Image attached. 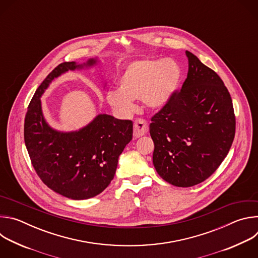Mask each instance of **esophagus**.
<instances>
[{
  "label": "esophagus",
  "mask_w": 258,
  "mask_h": 258,
  "mask_svg": "<svg viewBox=\"0 0 258 258\" xmlns=\"http://www.w3.org/2000/svg\"><path fill=\"white\" fill-rule=\"evenodd\" d=\"M147 132H148V124H147L146 120H144L142 118L137 119L134 123V137L140 138V137L146 135Z\"/></svg>",
  "instance_id": "obj_1"
}]
</instances>
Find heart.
Listing matches in <instances>:
<instances>
[{"label":"heart","mask_w":258,"mask_h":258,"mask_svg":"<svg viewBox=\"0 0 258 258\" xmlns=\"http://www.w3.org/2000/svg\"><path fill=\"white\" fill-rule=\"evenodd\" d=\"M181 79L179 65L172 59H146L127 65L117 79L118 89L106 93L107 102L122 114L135 112V100L149 109L164 107Z\"/></svg>","instance_id":"obj_1"}]
</instances>
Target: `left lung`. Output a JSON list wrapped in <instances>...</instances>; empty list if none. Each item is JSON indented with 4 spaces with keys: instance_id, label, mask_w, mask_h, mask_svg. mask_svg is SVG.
<instances>
[{
    "instance_id": "1",
    "label": "left lung",
    "mask_w": 258,
    "mask_h": 258,
    "mask_svg": "<svg viewBox=\"0 0 258 258\" xmlns=\"http://www.w3.org/2000/svg\"><path fill=\"white\" fill-rule=\"evenodd\" d=\"M187 79L150 123L157 173L175 187L208 178L228 155L236 119L231 95L212 69L186 51Z\"/></svg>"
}]
</instances>
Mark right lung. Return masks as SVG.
Returning a JSON list of instances; mask_svg holds the SVG:
<instances>
[{"label": "right lung", "mask_w": 258, "mask_h": 258, "mask_svg": "<svg viewBox=\"0 0 258 258\" xmlns=\"http://www.w3.org/2000/svg\"><path fill=\"white\" fill-rule=\"evenodd\" d=\"M97 62L59 64L35 91L24 120V142L36 173L48 188L73 200L95 197L111 182L118 157L133 139V121L99 114L79 131L59 132L46 121L41 97L63 73Z\"/></svg>", "instance_id": "obj_1"}]
</instances>
